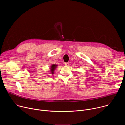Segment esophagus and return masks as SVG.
<instances>
[{
    "label": "esophagus",
    "instance_id": "34e87169",
    "mask_svg": "<svg viewBox=\"0 0 125 125\" xmlns=\"http://www.w3.org/2000/svg\"><path fill=\"white\" fill-rule=\"evenodd\" d=\"M64 65H65V66H69V63H65V64H64Z\"/></svg>",
    "mask_w": 125,
    "mask_h": 125
}]
</instances>
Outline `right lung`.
Returning a JSON list of instances; mask_svg holds the SVG:
<instances>
[{
    "label": "right lung",
    "instance_id": "obj_1",
    "mask_svg": "<svg viewBox=\"0 0 125 125\" xmlns=\"http://www.w3.org/2000/svg\"><path fill=\"white\" fill-rule=\"evenodd\" d=\"M57 65H56L55 64H53L51 66V67H50V72L52 74H54V70L55 69V68H56Z\"/></svg>",
    "mask_w": 125,
    "mask_h": 125
}]
</instances>
